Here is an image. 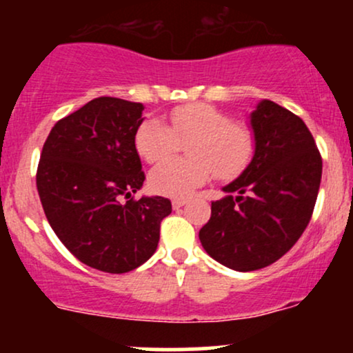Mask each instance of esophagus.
<instances>
[{
  "instance_id": "1",
  "label": "esophagus",
  "mask_w": 353,
  "mask_h": 353,
  "mask_svg": "<svg viewBox=\"0 0 353 353\" xmlns=\"http://www.w3.org/2000/svg\"><path fill=\"white\" fill-rule=\"evenodd\" d=\"M184 204H185V199H172V208L174 209H181Z\"/></svg>"
}]
</instances>
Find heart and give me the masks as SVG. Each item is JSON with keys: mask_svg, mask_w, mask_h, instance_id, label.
<instances>
[{"mask_svg": "<svg viewBox=\"0 0 353 353\" xmlns=\"http://www.w3.org/2000/svg\"><path fill=\"white\" fill-rule=\"evenodd\" d=\"M188 143L185 161L167 159ZM137 152L149 164H161L151 172L149 184L156 194L168 197L189 196L216 176L236 179L245 171L255 152V136L249 128L234 123L229 114L205 103L185 104L169 112V125L145 119L137 129Z\"/></svg>", "mask_w": 353, "mask_h": 353, "instance_id": "b5f03b06", "label": "heart"}]
</instances>
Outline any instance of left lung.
I'll list each match as a JSON object with an SVG mask.
<instances>
[{
    "label": "left lung",
    "instance_id": "1",
    "mask_svg": "<svg viewBox=\"0 0 353 353\" xmlns=\"http://www.w3.org/2000/svg\"><path fill=\"white\" fill-rule=\"evenodd\" d=\"M255 154L228 197L210 204L199 230L210 257L239 272L264 269L292 249L309 225L322 179V156L299 116L274 101L252 112Z\"/></svg>",
    "mask_w": 353,
    "mask_h": 353
}]
</instances>
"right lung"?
I'll return each mask as SVG.
<instances>
[{
  "label": "right lung",
  "instance_id": "right-lung-1",
  "mask_svg": "<svg viewBox=\"0 0 353 353\" xmlns=\"http://www.w3.org/2000/svg\"><path fill=\"white\" fill-rule=\"evenodd\" d=\"M143 109L109 96L89 101L54 124L36 171L56 236L78 261L103 272L144 264L172 210L164 197L132 196L145 179L134 144Z\"/></svg>",
  "mask_w": 353,
  "mask_h": 353
}]
</instances>
